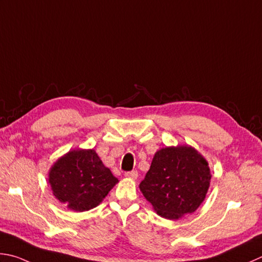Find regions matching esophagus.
<instances>
[{
    "mask_svg": "<svg viewBox=\"0 0 262 262\" xmlns=\"http://www.w3.org/2000/svg\"><path fill=\"white\" fill-rule=\"evenodd\" d=\"M125 177L130 178V179H137L138 172L137 171H127V172H125Z\"/></svg>",
    "mask_w": 262,
    "mask_h": 262,
    "instance_id": "34e87169",
    "label": "esophagus"
}]
</instances>
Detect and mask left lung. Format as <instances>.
<instances>
[{"mask_svg":"<svg viewBox=\"0 0 262 262\" xmlns=\"http://www.w3.org/2000/svg\"><path fill=\"white\" fill-rule=\"evenodd\" d=\"M211 173L204 157L189 146L162 148L140 182V190L157 214L179 219L204 201Z\"/></svg>","mask_w":262,"mask_h":262,"instance_id":"8db88e82","label":"left lung"}]
</instances>
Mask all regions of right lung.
I'll return each instance as SVG.
<instances>
[{
  "label": "right lung",
  "instance_id": "obj_1",
  "mask_svg": "<svg viewBox=\"0 0 262 262\" xmlns=\"http://www.w3.org/2000/svg\"><path fill=\"white\" fill-rule=\"evenodd\" d=\"M117 181L93 149L67 152L49 173L56 199L78 212L96 208Z\"/></svg>",
  "mask_w": 262,
  "mask_h": 262
}]
</instances>
